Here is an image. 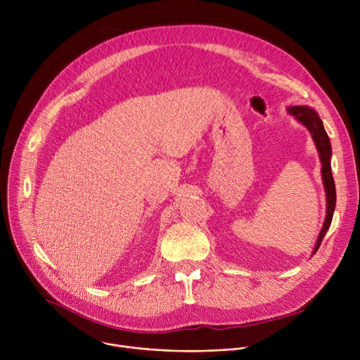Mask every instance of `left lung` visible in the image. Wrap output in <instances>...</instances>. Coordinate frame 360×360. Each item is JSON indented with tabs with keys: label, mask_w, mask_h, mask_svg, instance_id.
<instances>
[{
	"label": "left lung",
	"mask_w": 360,
	"mask_h": 360,
	"mask_svg": "<svg viewBox=\"0 0 360 360\" xmlns=\"http://www.w3.org/2000/svg\"><path fill=\"white\" fill-rule=\"evenodd\" d=\"M288 111L297 120L300 121L307 129L311 131L314 141L316 143V148L319 150L321 155V162H322V176H323V182H325V189H326V203H328V211H326V219H325V225L321 231L319 239L316 242L315 246V252L318 250V248L321 246L330 224H332V218H333V212H335V205H336V188H335V181H333V175H332V168H330V157H332V146H330V141L329 136L323 128V122L322 120L318 117V114L307 108V107H289ZM314 252V253H315Z\"/></svg>",
	"instance_id": "obj_1"
}]
</instances>
